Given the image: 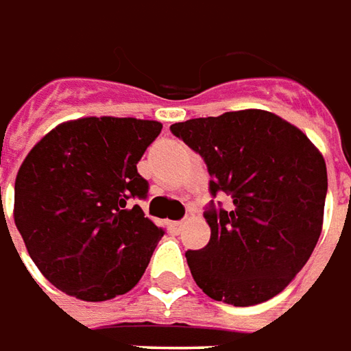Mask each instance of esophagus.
Segmentation results:
<instances>
[{"mask_svg":"<svg viewBox=\"0 0 351 351\" xmlns=\"http://www.w3.org/2000/svg\"><path fill=\"white\" fill-rule=\"evenodd\" d=\"M185 227V223L183 221H171L170 223V230L173 232V234H180L181 228Z\"/></svg>","mask_w":351,"mask_h":351,"instance_id":"1","label":"esophagus"}]
</instances>
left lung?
I'll return each mask as SVG.
<instances>
[{"mask_svg": "<svg viewBox=\"0 0 351 351\" xmlns=\"http://www.w3.org/2000/svg\"><path fill=\"white\" fill-rule=\"evenodd\" d=\"M202 156L210 195L230 196V208L211 200V228L202 250H189L191 274L211 297L253 306L276 297L299 274L319 240L327 168L306 136L263 109L228 111L170 126Z\"/></svg>", "mask_w": 351, "mask_h": 351, "instance_id": "obj_1", "label": "left lung"}]
</instances>
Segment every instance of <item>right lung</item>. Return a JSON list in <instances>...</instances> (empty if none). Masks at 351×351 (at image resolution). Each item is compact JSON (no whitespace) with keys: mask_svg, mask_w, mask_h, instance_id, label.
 Masks as SVG:
<instances>
[{"mask_svg":"<svg viewBox=\"0 0 351 351\" xmlns=\"http://www.w3.org/2000/svg\"><path fill=\"white\" fill-rule=\"evenodd\" d=\"M162 124L86 117L58 124L24 158L14 181V225L49 282L88 302L115 299L140 282L164 230L136 198L138 173Z\"/></svg>","mask_w":351,"mask_h":351,"instance_id":"1","label":"right lung"}]
</instances>
